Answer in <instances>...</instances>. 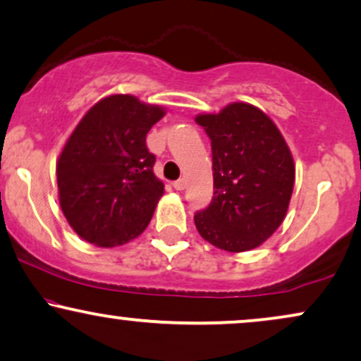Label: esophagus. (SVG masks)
I'll return each instance as SVG.
<instances>
[{"label": "esophagus", "instance_id": "esophagus-1", "mask_svg": "<svg viewBox=\"0 0 361 361\" xmlns=\"http://www.w3.org/2000/svg\"><path fill=\"white\" fill-rule=\"evenodd\" d=\"M173 186H175V190H178V192H181V190H185L186 181L183 180V178H180V180H176L175 183H173Z\"/></svg>", "mask_w": 361, "mask_h": 361}]
</instances>
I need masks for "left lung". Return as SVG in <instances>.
<instances>
[{
    "instance_id": "8db88e82",
    "label": "left lung",
    "mask_w": 361,
    "mask_h": 361,
    "mask_svg": "<svg viewBox=\"0 0 361 361\" xmlns=\"http://www.w3.org/2000/svg\"><path fill=\"white\" fill-rule=\"evenodd\" d=\"M195 121L212 141L214 198L195 214L200 235L227 252L259 247L279 228L294 188L293 154L255 106L233 102Z\"/></svg>"
}]
</instances>
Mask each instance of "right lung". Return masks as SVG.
Wrapping results in <instances>:
<instances>
[{
    "instance_id": "obj_1",
    "label": "right lung",
    "mask_w": 361,
    "mask_h": 361,
    "mask_svg": "<svg viewBox=\"0 0 361 361\" xmlns=\"http://www.w3.org/2000/svg\"><path fill=\"white\" fill-rule=\"evenodd\" d=\"M163 116V107L114 94L73 129L59 156L56 183L65 219L80 238L109 249L145 232L164 192L146 134Z\"/></svg>"
}]
</instances>
